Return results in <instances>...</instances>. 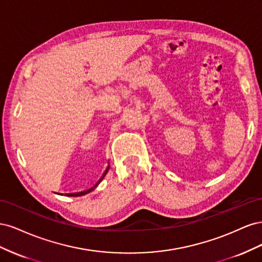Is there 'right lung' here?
I'll return each mask as SVG.
<instances>
[{
	"label": "right lung",
	"instance_id": "right-lung-1",
	"mask_svg": "<svg viewBox=\"0 0 262 262\" xmlns=\"http://www.w3.org/2000/svg\"><path fill=\"white\" fill-rule=\"evenodd\" d=\"M108 169H109V166H108V167H107V169L105 170V172H104V175H102L101 176V178L99 179V181L97 182V184L96 185H95L93 188H91V189H89V190H85V191H81V192H75V193H67V195L68 196H81V195H84V194H86V193H90L91 191H93V190L95 189V188H96L97 186H98V184H99V182L102 180V178H104L105 176H106V173H107V171H108Z\"/></svg>",
	"mask_w": 262,
	"mask_h": 262
}]
</instances>
